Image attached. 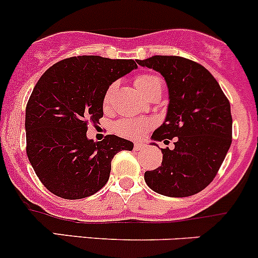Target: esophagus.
I'll use <instances>...</instances> for the list:
<instances>
[{"label":"esophagus","mask_w":258,"mask_h":258,"mask_svg":"<svg viewBox=\"0 0 258 258\" xmlns=\"http://www.w3.org/2000/svg\"><path fill=\"white\" fill-rule=\"evenodd\" d=\"M146 147L145 144H142V142H136V144L134 145V148L136 151H140V150H144V148Z\"/></svg>","instance_id":"obj_1"}]
</instances>
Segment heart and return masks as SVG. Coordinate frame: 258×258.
Segmentation results:
<instances>
[{
  "label": "heart",
  "instance_id": "b5f03b06",
  "mask_svg": "<svg viewBox=\"0 0 258 258\" xmlns=\"http://www.w3.org/2000/svg\"><path fill=\"white\" fill-rule=\"evenodd\" d=\"M135 85L137 90L147 97L150 93L155 91L162 90V83L157 76L153 75H140L135 79ZM117 90V82L111 83L106 90L105 96H103V107H108L112 101L114 91ZM153 126V121L146 118H124L117 122L114 124V131L121 136L127 137V139H139L142 137L151 127Z\"/></svg>",
  "mask_w": 258,
  "mask_h": 258
}]
</instances>
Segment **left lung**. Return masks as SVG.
Here are the masks:
<instances>
[{
  "label": "left lung",
  "instance_id": "left-lung-1",
  "mask_svg": "<svg viewBox=\"0 0 258 258\" xmlns=\"http://www.w3.org/2000/svg\"><path fill=\"white\" fill-rule=\"evenodd\" d=\"M137 63L160 72L168 87L166 119L152 140L175 148H161L162 165L146 171L151 189L168 197L199 194L217 175L232 142L230 101L202 64L179 56H152Z\"/></svg>",
  "mask_w": 258,
  "mask_h": 258
}]
</instances>
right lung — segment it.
<instances>
[{"label":"right lung","mask_w":258,"mask_h":258,"mask_svg":"<svg viewBox=\"0 0 258 258\" xmlns=\"http://www.w3.org/2000/svg\"><path fill=\"white\" fill-rule=\"evenodd\" d=\"M135 69L134 59L70 57L36 83L26 106V152L49 192L66 200L91 196L108 181L113 156L132 151L131 141L107 135L93 142L86 132L103 116L108 86Z\"/></svg>","instance_id":"1"}]
</instances>
